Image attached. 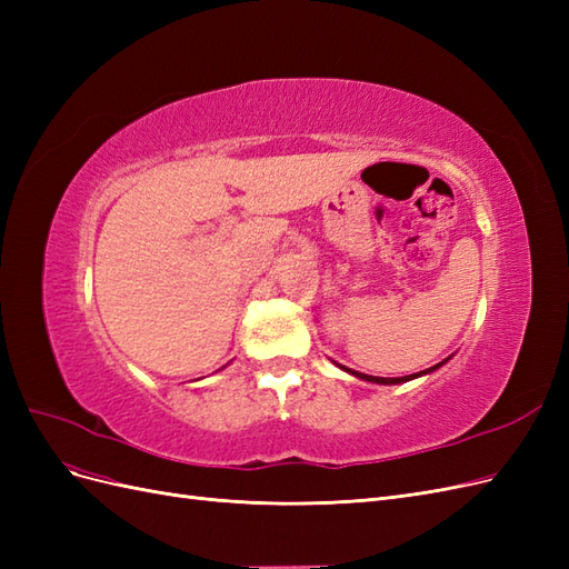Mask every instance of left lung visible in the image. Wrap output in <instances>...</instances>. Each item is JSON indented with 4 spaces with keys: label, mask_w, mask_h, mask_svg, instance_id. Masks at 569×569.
<instances>
[{
    "label": "left lung",
    "mask_w": 569,
    "mask_h": 569,
    "mask_svg": "<svg viewBox=\"0 0 569 569\" xmlns=\"http://www.w3.org/2000/svg\"><path fill=\"white\" fill-rule=\"evenodd\" d=\"M449 360V358H446ZM446 360H441V363H437L435 368H427V370H422V372H416V375H406V377H372V375H363V372H356V370H351V368H343V366H339L341 370H347V372H351L353 377H358V380H366V382H375V385H401V382H408V380H416V377H420V375H427V372H435L437 368H441Z\"/></svg>",
    "instance_id": "obj_1"
}]
</instances>
